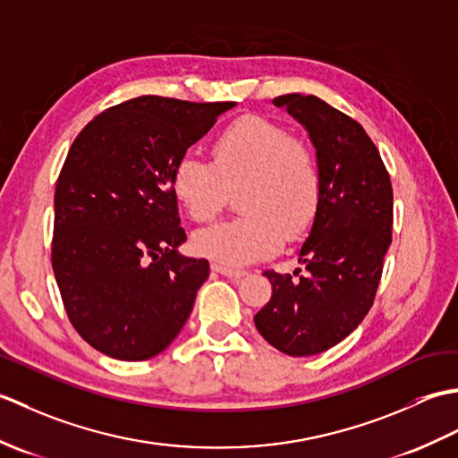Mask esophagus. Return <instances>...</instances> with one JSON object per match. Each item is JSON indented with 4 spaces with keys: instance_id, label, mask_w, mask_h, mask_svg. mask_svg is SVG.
<instances>
[{
    "instance_id": "obj_1",
    "label": "esophagus",
    "mask_w": 458,
    "mask_h": 458,
    "mask_svg": "<svg viewBox=\"0 0 458 458\" xmlns=\"http://www.w3.org/2000/svg\"><path fill=\"white\" fill-rule=\"evenodd\" d=\"M212 271H216V274H222V276H226L230 279H240V277L246 276V271L226 267V266H220V264H212Z\"/></svg>"
}]
</instances>
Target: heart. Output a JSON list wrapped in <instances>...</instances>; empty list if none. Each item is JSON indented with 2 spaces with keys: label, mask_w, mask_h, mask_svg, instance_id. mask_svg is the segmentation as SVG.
I'll return each instance as SVG.
<instances>
[{
  "label": "heart",
  "mask_w": 458,
  "mask_h": 458,
  "mask_svg": "<svg viewBox=\"0 0 458 458\" xmlns=\"http://www.w3.org/2000/svg\"><path fill=\"white\" fill-rule=\"evenodd\" d=\"M242 184L246 214L194 234L200 256L220 266H246L276 254L284 238H299L313 222L320 199L315 153L284 125L259 115L230 123L212 143V163L182 155L171 173L173 197L192 220L222 210L228 189Z\"/></svg>",
  "instance_id": "heart-1"
}]
</instances>
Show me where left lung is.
Listing matches in <instances>:
<instances>
[{
	"label": "left lung",
	"mask_w": 458,
	"mask_h": 458,
	"mask_svg": "<svg viewBox=\"0 0 458 458\" xmlns=\"http://www.w3.org/2000/svg\"><path fill=\"white\" fill-rule=\"evenodd\" d=\"M309 133L320 171V199L293 274L266 271L271 299L254 317L271 346L313 356L362 323L392 244L390 174L362 125L317 96L271 100Z\"/></svg>",
	"instance_id": "8db88e82"
}]
</instances>
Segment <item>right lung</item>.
I'll return each instance as SVG.
<instances>
[{
	"instance_id": "add662e5",
	"label": "right lung",
	"mask_w": 458,
	"mask_h": 458,
	"mask_svg": "<svg viewBox=\"0 0 458 458\" xmlns=\"http://www.w3.org/2000/svg\"><path fill=\"white\" fill-rule=\"evenodd\" d=\"M236 102L141 96L102 112L74 140L55 191L53 269L72 327L102 354L163 352L210 274L187 258L171 173Z\"/></svg>"
}]
</instances>
